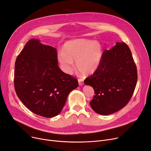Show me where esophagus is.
I'll use <instances>...</instances> for the list:
<instances>
[{
  "label": "esophagus",
  "instance_id": "esophagus-1",
  "mask_svg": "<svg viewBox=\"0 0 151 151\" xmlns=\"http://www.w3.org/2000/svg\"><path fill=\"white\" fill-rule=\"evenodd\" d=\"M78 84H79V86H83L84 84L83 80L81 79H78Z\"/></svg>",
  "mask_w": 151,
  "mask_h": 151
}]
</instances>
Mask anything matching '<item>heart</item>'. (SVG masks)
<instances>
[{
    "label": "heart",
    "mask_w": 151,
    "mask_h": 151,
    "mask_svg": "<svg viewBox=\"0 0 151 151\" xmlns=\"http://www.w3.org/2000/svg\"><path fill=\"white\" fill-rule=\"evenodd\" d=\"M103 55L102 44L96 41L86 39H76L65 43L63 51L57 54V60L62 70L71 74L76 67L84 75L94 73L101 64Z\"/></svg>",
    "instance_id": "heart-1"
}]
</instances>
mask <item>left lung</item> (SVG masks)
<instances>
[{
  "label": "left lung",
  "instance_id": "obj_1",
  "mask_svg": "<svg viewBox=\"0 0 151 151\" xmlns=\"http://www.w3.org/2000/svg\"><path fill=\"white\" fill-rule=\"evenodd\" d=\"M137 69L129 48L124 42L103 52L99 67L84 84L93 88L89 102L98 114L108 115L123 108L129 101L137 83Z\"/></svg>",
  "mask_w": 151,
  "mask_h": 151
}]
</instances>
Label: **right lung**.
Here are the masks:
<instances>
[{"instance_id": "add662e5", "label": "right lung", "mask_w": 151, "mask_h": 151, "mask_svg": "<svg viewBox=\"0 0 151 151\" xmlns=\"http://www.w3.org/2000/svg\"><path fill=\"white\" fill-rule=\"evenodd\" d=\"M14 76L19 99L31 112L47 118L59 114L78 86L76 78L58 67L56 49L39 39H30L17 57Z\"/></svg>"}]
</instances>
